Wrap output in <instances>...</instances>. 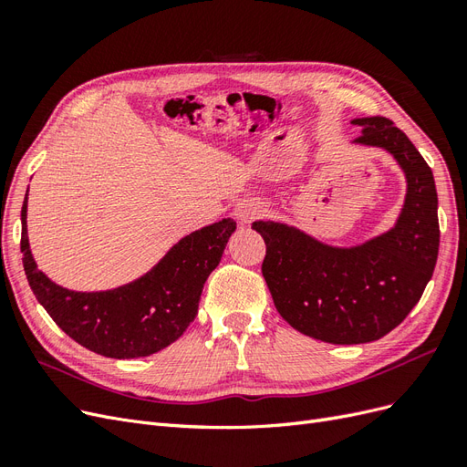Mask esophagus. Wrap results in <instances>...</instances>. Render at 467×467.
<instances>
[{"label":"esophagus","instance_id":"esophagus-1","mask_svg":"<svg viewBox=\"0 0 467 467\" xmlns=\"http://www.w3.org/2000/svg\"><path fill=\"white\" fill-rule=\"evenodd\" d=\"M263 212L265 210H263L261 204L251 202V201H244L234 208V218L242 225H249L251 222H255L257 218H261Z\"/></svg>","mask_w":467,"mask_h":467}]
</instances>
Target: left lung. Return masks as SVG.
<instances>
[{
	"instance_id": "8db88e82",
	"label": "left lung",
	"mask_w": 467,
	"mask_h": 467,
	"mask_svg": "<svg viewBox=\"0 0 467 467\" xmlns=\"http://www.w3.org/2000/svg\"><path fill=\"white\" fill-rule=\"evenodd\" d=\"M355 144L388 150L407 177L395 228L357 247H331L278 222H253L265 239L263 276L296 331L333 345L378 341L409 316L432 276L441 228L434 177L411 140L386 117L355 119Z\"/></svg>"
}]
</instances>
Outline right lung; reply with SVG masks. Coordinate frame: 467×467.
<instances>
[{
    "label": "right lung",
    "mask_w": 467,
    "mask_h": 467,
    "mask_svg": "<svg viewBox=\"0 0 467 467\" xmlns=\"http://www.w3.org/2000/svg\"><path fill=\"white\" fill-rule=\"evenodd\" d=\"M21 223L23 266L36 300L67 337L109 358L150 357L185 333L199 312L204 282L237 228L232 218H223L182 237L150 273L130 285L107 292H74L36 268L26 237V196Z\"/></svg>",
    "instance_id": "right-lung-1"
}]
</instances>
